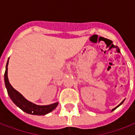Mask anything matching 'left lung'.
Wrapping results in <instances>:
<instances>
[{
  "label": "left lung",
  "instance_id": "left-lung-1",
  "mask_svg": "<svg viewBox=\"0 0 135 135\" xmlns=\"http://www.w3.org/2000/svg\"><path fill=\"white\" fill-rule=\"evenodd\" d=\"M124 101H125V99H124V100H123V101H122V102H121V103H120V104H119V105H117L116 107H115V108H113V109H112V110H111V111H113V110H115V109H116L117 108H118V107H119V106H120V105H122V104H123V102H124Z\"/></svg>",
  "mask_w": 135,
  "mask_h": 135
}]
</instances>
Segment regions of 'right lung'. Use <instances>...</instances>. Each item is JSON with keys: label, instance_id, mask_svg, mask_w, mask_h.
<instances>
[{"label": "right lung", "instance_id": "1", "mask_svg": "<svg viewBox=\"0 0 135 135\" xmlns=\"http://www.w3.org/2000/svg\"><path fill=\"white\" fill-rule=\"evenodd\" d=\"M8 62H9V58H8V62L6 63V72H5V75H4V80H5V84H6L8 94L12 102L17 107L20 108L21 110H22L24 112L31 115H46L51 111H53L58 105V102H56V103H52L50 105H36L35 103H32L31 101H28L27 99H25L20 93L12 87V85L10 84L8 77Z\"/></svg>", "mask_w": 135, "mask_h": 135}]
</instances>
